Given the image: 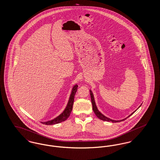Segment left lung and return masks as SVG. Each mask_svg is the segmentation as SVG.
Masks as SVG:
<instances>
[{"label": "left lung", "instance_id": "left-lung-1", "mask_svg": "<svg viewBox=\"0 0 160 160\" xmlns=\"http://www.w3.org/2000/svg\"><path fill=\"white\" fill-rule=\"evenodd\" d=\"M90 95H91V98L92 109H93V112H94V113H95V115H96V116H97L99 119H100L101 120H102V121H108V122H112L113 123V122H121V121H123L125 120V119L127 118H125V119H122V120H121V121H114V120H112V119H109V118H107V117H106L105 116H104V115L102 114V113H101L99 112V110H98L97 107L96 106V104H95V100H94L93 95V93H92V92L91 90H90ZM139 107H138V108H139ZM136 111H134L132 113H131V114H130L128 118H129V116H131L132 114H133Z\"/></svg>", "mask_w": 160, "mask_h": 160}]
</instances>
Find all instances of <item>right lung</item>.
Listing matches in <instances>:
<instances>
[{"label": "right lung", "mask_w": 160, "mask_h": 160, "mask_svg": "<svg viewBox=\"0 0 160 160\" xmlns=\"http://www.w3.org/2000/svg\"><path fill=\"white\" fill-rule=\"evenodd\" d=\"M77 88H78L77 84H76L73 87L70 97H69V99L68 104L62 113H61L59 116H58L57 118H56L55 119H54L52 121H49L47 122H41V123L43 124H45V125H54L56 123H59L63 122L65 120H67L68 118L70 113H71L72 110V106H73L74 100V96H75V94L77 91Z\"/></svg>", "instance_id": "obj_1"}]
</instances>
